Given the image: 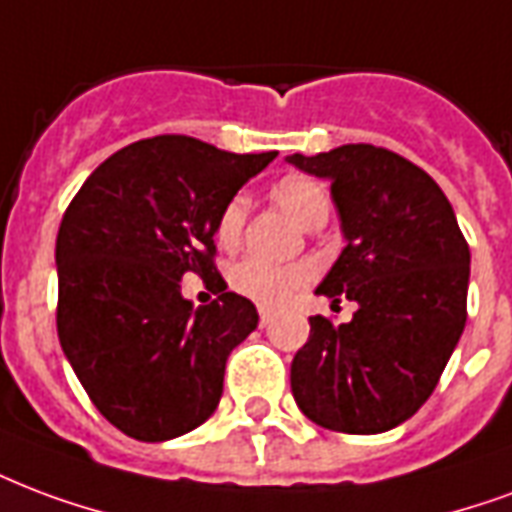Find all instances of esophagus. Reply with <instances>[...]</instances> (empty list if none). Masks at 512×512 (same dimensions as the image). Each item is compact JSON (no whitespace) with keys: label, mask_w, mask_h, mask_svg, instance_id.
<instances>
[{"label":"esophagus","mask_w":512,"mask_h":512,"mask_svg":"<svg viewBox=\"0 0 512 512\" xmlns=\"http://www.w3.org/2000/svg\"><path fill=\"white\" fill-rule=\"evenodd\" d=\"M271 320H274V312H271V309H266V306H260V325H263V328H268V325H271Z\"/></svg>","instance_id":"1"}]
</instances>
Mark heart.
Here are the masks:
<instances>
[{
    "mask_svg": "<svg viewBox=\"0 0 512 512\" xmlns=\"http://www.w3.org/2000/svg\"><path fill=\"white\" fill-rule=\"evenodd\" d=\"M274 198L287 214L304 227H314L317 222L328 219L331 211V198L328 189L320 181L309 176H287L274 187ZM246 214H249V200L246 195H233L227 200L217 217L214 236L217 244L225 249L241 241L244 236ZM314 279V268L309 263H271L263 257H244L236 266L227 271V282L238 295L263 306L285 304L293 298L301 287H306Z\"/></svg>",
    "mask_w": 512,
    "mask_h": 512,
    "instance_id": "b5f03b06",
    "label": "heart"
}]
</instances>
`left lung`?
I'll use <instances>...</instances> for the list:
<instances>
[{
  "instance_id": "obj_1",
  "label": "left lung",
  "mask_w": 512,
  "mask_h": 512,
  "mask_svg": "<svg viewBox=\"0 0 512 512\" xmlns=\"http://www.w3.org/2000/svg\"><path fill=\"white\" fill-rule=\"evenodd\" d=\"M287 162L331 181L347 241L317 295L358 304L350 323L309 317L295 404L331 431L396 429L434 393L467 323V238L437 181L396 151L347 143Z\"/></svg>"
}]
</instances>
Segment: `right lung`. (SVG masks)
<instances>
[{"mask_svg":"<svg viewBox=\"0 0 512 512\" xmlns=\"http://www.w3.org/2000/svg\"><path fill=\"white\" fill-rule=\"evenodd\" d=\"M276 151L230 154L187 135L130 143L83 181L56 236V331L102 418L140 442L198 429L225 363L257 328L255 304L181 298V276L222 279L214 227Z\"/></svg>","mask_w":512,"mask_h":512,"instance_id":"right-lung-1","label":"right lung"}]
</instances>
